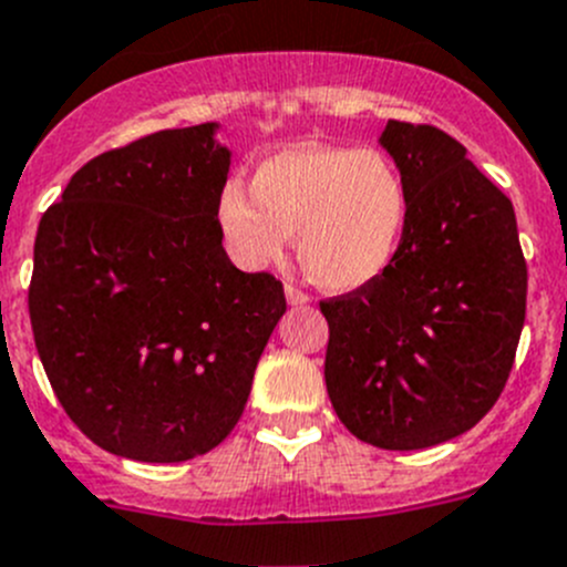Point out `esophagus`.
Segmentation results:
<instances>
[{
  "instance_id": "34e87169",
  "label": "esophagus",
  "mask_w": 567,
  "mask_h": 567,
  "mask_svg": "<svg viewBox=\"0 0 567 567\" xmlns=\"http://www.w3.org/2000/svg\"><path fill=\"white\" fill-rule=\"evenodd\" d=\"M285 299H288L290 307H305V305H310V296H307L305 290L293 288V285H285Z\"/></svg>"
}]
</instances>
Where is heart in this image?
<instances>
[{"label": "heart", "instance_id": "1", "mask_svg": "<svg viewBox=\"0 0 567 567\" xmlns=\"http://www.w3.org/2000/svg\"><path fill=\"white\" fill-rule=\"evenodd\" d=\"M406 183L384 152L293 146L268 155L218 196V227L240 268L277 262L296 235L307 277L332 293L377 282L399 255L406 229Z\"/></svg>", "mask_w": 567, "mask_h": 567}]
</instances>
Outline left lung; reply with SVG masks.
<instances>
[{"instance_id": "1", "label": "left lung", "mask_w": 567, "mask_h": 567, "mask_svg": "<svg viewBox=\"0 0 567 567\" xmlns=\"http://www.w3.org/2000/svg\"><path fill=\"white\" fill-rule=\"evenodd\" d=\"M406 229L377 282L321 301L323 379L362 443L415 452L463 435L502 395L526 318L513 202L430 124L388 121Z\"/></svg>"}]
</instances>
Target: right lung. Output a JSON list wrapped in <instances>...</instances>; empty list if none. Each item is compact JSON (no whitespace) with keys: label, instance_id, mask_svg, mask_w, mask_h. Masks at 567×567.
I'll return each mask as SVG.
<instances>
[{"label":"right lung","instance_id":"add662e5","mask_svg":"<svg viewBox=\"0 0 567 567\" xmlns=\"http://www.w3.org/2000/svg\"><path fill=\"white\" fill-rule=\"evenodd\" d=\"M218 124L161 130L93 157L43 213L30 321L65 415L99 449L183 463L216 449L285 312L271 274L229 262Z\"/></svg>","mask_w":567,"mask_h":567}]
</instances>
